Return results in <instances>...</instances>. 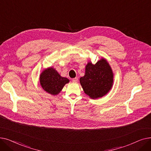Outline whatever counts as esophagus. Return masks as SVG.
Masks as SVG:
<instances>
[{
	"mask_svg": "<svg viewBox=\"0 0 151 151\" xmlns=\"http://www.w3.org/2000/svg\"><path fill=\"white\" fill-rule=\"evenodd\" d=\"M73 82H74V83H76V82H77V81H78V78H77V77H76V78H73Z\"/></svg>",
	"mask_w": 151,
	"mask_h": 151,
	"instance_id": "34e87169",
	"label": "esophagus"
}]
</instances>
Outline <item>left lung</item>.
Listing matches in <instances>:
<instances>
[{"instance_id": "left-lung-1", "label": "left lung", "mask_w": 151, "mask_h": 151, "mask_svg": "<svg viewBox=\"0 0 151 151\" xmlns=\"http://www.w3.org/2000/svg\"><path fill=\"white\" fill-rule=\"evenodd\" d=\"M113 82V71L104 58L95 64L89 61L85 66L84 76L80 78L85 93L93 99L106 95L111 90Z\"/></svg>"}]
</instances>
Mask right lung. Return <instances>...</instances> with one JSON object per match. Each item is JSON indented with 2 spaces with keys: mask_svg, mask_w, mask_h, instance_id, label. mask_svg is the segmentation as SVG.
<instances>
[{
  "mask_svg": "<svg viewBox=\"0 0 151 151\" xmlns=\"http://www.w3.org/2000/svg\"><path fill=\"white\" fill-rule=\"evenodd\" d=\"M69 82L68 78L61 77L53 67L45 69L40 75L42 88L52 95L59 94L64 86Z\"/></svg>",
  "mask_w": 151,
  "mask_h": 151,
  "instance_id": "add662e5",
  "label": "right lung"
}]
</instances>
